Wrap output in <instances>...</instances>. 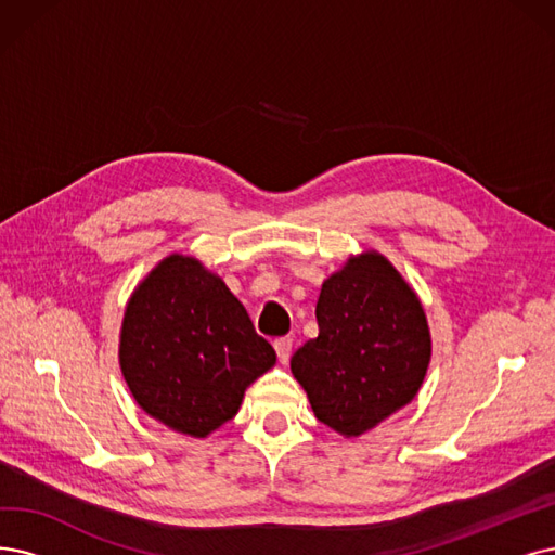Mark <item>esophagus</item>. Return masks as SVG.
<instances>
[{
	"instance_id": "obj_1",
	"label": "esophagus",
	"mask_w": 555,
	"mask_h": 555,
	"mask_svg": "<svg viewBox=\"0 0 555 555\" xmlns=\"http://www.w3.org/2000/svg\"><path fill=\"white\" fill-rule=\"evenodd\" d=\"M275 352H278V360L280 364L289 362V354H292V339H275Z\"/></svg>"
}]
</instances>
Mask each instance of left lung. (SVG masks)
Here are the masks:
<instances>
[{"label": "left lung", "instance_id": "left-lung-1", "mask_svg": "<svg viewBox=\"0 0 555 555\" xmlns=\"http://www.w3.org/2000/svg\"><path fill=\"white\" fill-rule=\"evenodd\" d=\"M317 321L292 373L327 428L360 437L414 401L433 354L428 317L383 253L350 255L323 282Z\"/></svg>", "mask_w": 555, "mask_h": 555}]
</instances>
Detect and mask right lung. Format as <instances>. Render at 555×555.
<instances>
[{"instance_id": "1", "label": "right lung", "mask_w": 555, "mask_h": 555, "mask_svg": "<svg viewBox=\"0 0 555 555\" xmlns=\"http://www.w3.org/2000/svg\"><path fill=\"white\" fill-rule=\"evenodd\" d=\"M275 360L223 278L191 255L164 257L127 300L122 378L139 408L175 433L218 430Z\"/></svg>"}]
</instances>
